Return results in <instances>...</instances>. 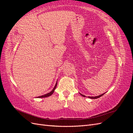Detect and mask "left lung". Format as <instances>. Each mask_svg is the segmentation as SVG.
<instances>
[{
	"instance_id": "left-lung-1",
	"label": "left lung",
	"mask_w": 133,
	"mask_h": 133,
	"mask_svg": "<svg viewBox=\"0 0 133 133\" xmlns=\"http://www.w3.org/2000/svg\"><path fill=\"white\" fill-rule=\"evenodd\" d=\"M104 94H105V93H103V94H101V95H98V96H88V97L89 98H90V99H97V98H100V97H101V96H103ZM80 95H82L83 96H84V97H85V96L84 95H83V94H80Z\"/></svg>"
}]
</instances>
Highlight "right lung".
I'll list each match as a JSON object with an SVG mask.
<instances>
[{
	"mask_svg": "<svg viewBox=\"0 0 133 133\" xmlns=\"http://www.w3.org/2000/svg\"><path fill=\"white\" fill-rule=\"evenodd\" d=\"M57 83H56V84H55V87H54L53 89L52 90H51L50 92H48V93H47V94H44V95H43L38 96L37 98H46V97H48V96H50L51 95H52V94H53V92H54V90H55V88H56V87H57Z\"/></svg>",
	"mask_w": 133,
	"mask_h": 133,
	"instance_id": "obj_1",
	"label": "right lung"
}]
</instances>
